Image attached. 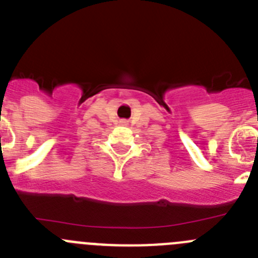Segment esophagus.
<instances>
[{
	"label": "esophagus",
	"mask_w": 258,
	"mask_h": 258,
	"mask_svg": "<svg viewBox=\"0 0 258 258\" xmlns=\"http://www.w3.org/2000/svg\"><path fill=\"white\" fill-rule=\"evenodd\" d=\"M122 122H124V124H126V122H125V121H122Z\"/></svg>",
	"instance_id": "obj_1"
}]
</instances>
